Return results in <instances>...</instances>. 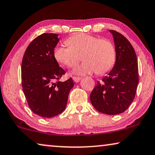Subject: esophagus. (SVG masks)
<instances>
[{
	"mask_svg": "<svg viewBox=\"0 0 155 155\" xmlns=\"http://www.w3.org/2000/svg\"><path fill=\"white\" fill-rule=\"evenodd\" d=\"M73 80L74 82H79L80 80H81V78H80V77H73Z\"/></svg>",
	"mask_w": 155,
	"mask_h": 155,
	"instance_id": "obj_1",
	"label": "esophagus"
}]
</instances>
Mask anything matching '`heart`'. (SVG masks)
<instances>
[{"instance_id":"heart-1","label":"heart","mask_w":155,"mask_h":155,"mask_svg":"<svg viewBox=\"0 0 155 155\" xmlns=\"http://www.w3.org/2000/svg\"><path fill=\"white\" fill-rule=\"evenodd\" d=\"M66 43L68 47H56L54 57L58 62L69 68L77 65L82 57L84 61L73 70L76 75H87L95 71L98 75H104L115 64V48L109 40L79 33L69 37Z\"/></svg>"}]
</instances>
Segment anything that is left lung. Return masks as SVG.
I'll list each match as a JSON object with an SVG mask.
<instances>
[{"label": "left lung", "instance_id": "obj_1", "mask_svg": "<svg viewBox=\"0 0 155 155\" xmlns=\"http://www.w3.org/2000/svg\"><path fill=\"white\" fill-rule=\"evenodd\" d=\"M114 38L116 61L113 68L90 94L91 104L100 113L114 115L124 113L135 97L138 83L135 50L124 35L110 30Z\"/></svg>", "mask_w": 155, "mask_h": 155}]
</instances>
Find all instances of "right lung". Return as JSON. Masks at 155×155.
Listing matches in <instances>:
<instances>
[{
    "label": "right lung",
    "mask_w": 155,
    "mask_h": 155,
    "mask_svg": "<svg viewBox=\"0 0 155 155\" xmlns=\"http://www.w3.org/2000/svg\"><path fill=\"white\" fill-rule=\"evenodd\" d=\"M57 33H42L33 40L21 63L22 89L28 105L35 115L51 118L64 111L72 78L60 82L66 73L54 57L59 42Z\"/></svg>",
    "instance_id": "1"
}]
</instances>
